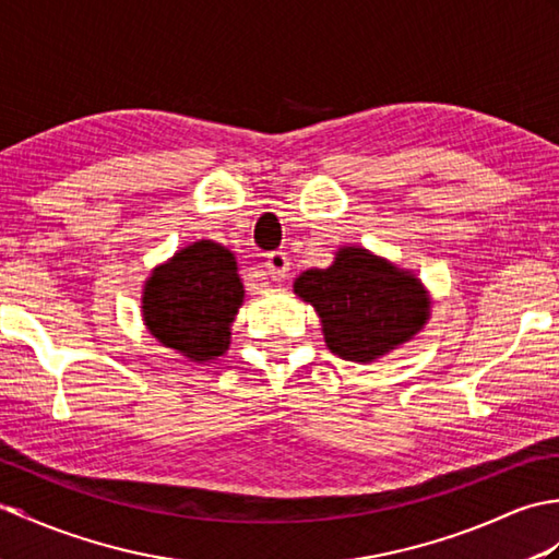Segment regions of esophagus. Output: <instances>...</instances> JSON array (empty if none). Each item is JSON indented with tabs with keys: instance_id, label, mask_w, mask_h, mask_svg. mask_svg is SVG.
I'll return each instance as SVG.
<instances>
[{
	"instance_id": "esophagus-1",
	"label": "esophagus",
	"mask_w": 559,
	"mask_h": 559,
	"mask_svg": "<svg viewBox=\"0 0 559 559\" xmlns=\"http://www.w3.org/2000/svg\"><path fill=\"white\" fill-rule=\"evenodd\" d=\"M264 266H266V271H269L271 281L281 283L285 276H288V271H290V259H288V254H285V252H271V254L266 257Z\"/></svg>"
}]
</instances>
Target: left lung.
Segmentation results:
<instances>
[{
    "mask_svg": "<svg viewBox=\"0 0 559 559\" xmlns=\"http://www.w3.org/2000/svg\"><path fill=\"white\" fill-rule=\"evenodd\" d=\"M293 293L314 307L331 353L357 365L407 345L431 319L421 278L359 245H343L326 269L302 271Z\"/></svg>",
    "mask_w": 559,
    "mask_h": 559,
    "instance_id": "left-lung-1",
    "label": "left lung"
}]
</instances>
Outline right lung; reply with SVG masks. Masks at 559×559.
I'll return each instance as SVG.
<instances>
[{
	"label": "right lung",
	"instance_id": "1",
	"mask_svg": "<svg viewBox=\"0 0 559 559\" xmlns=\"http://www.w3.org/2000/svg\"><path fill=\"white\" fill-rule=\"evenodd\" d=\"M140 300L152 338L190 361L216 359L245 300L236 254L214 240L190 242L152 269Z\"/></svg>",
	"mask_w": 559,
	"mask_h": 559
}]
</instances>
